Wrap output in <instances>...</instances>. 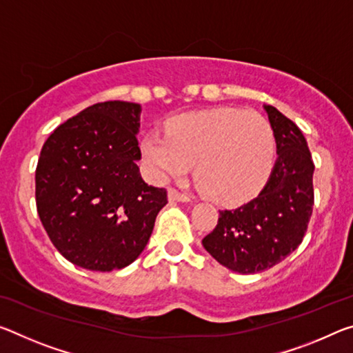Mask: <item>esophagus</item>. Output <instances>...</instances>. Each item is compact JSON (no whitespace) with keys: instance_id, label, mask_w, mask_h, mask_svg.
Masks as SVG:
<instances>
[{"instance_id":"1","label":"esophagus","mask_w":353,"mask_h":353,"mask_svg":"<svg viewBox=\"0 0 353 353\" xmlns=\"http://www.w3.org/2000/svg\"><path fill=\"white\" fill-rule=\"evenodd\" d=\"M168 199L172 201V203H174V201H176V203H188V201H190L187 194L179 193L177 190H174V188L168 190Z\"/></svg>"}]
</instances>
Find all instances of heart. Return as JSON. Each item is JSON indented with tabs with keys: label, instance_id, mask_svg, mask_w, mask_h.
<instances>
[{
	"label": "heart",
	"instance_id": "heart-1",
	"mask_svg": "<svg viewBox=\"0 0 353 353\" xmlns=\"http://www.w3.org/2000/svg\"><path fill=\"white\" fill-rule=\"evenodd\" d=\"M273 132L257 113L234 108L190 111L171 117L166 137L143 138L141 155L155 181L183 177L196 163L201 192L223 205L259 193L273 165Z\"/></svg>",
	"mask_w": 353,
	"mask_h": 353
}]
</instances>
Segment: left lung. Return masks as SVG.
Masks as SVG:
<instances>
[{"mask_svg":"<svg viewBox=\"0 0 353 353\" xmlns=\"http://www.w3.org/2000/svg\"><path fill=\"white\" fill-rule=\"evenodd\" d=\"M278 159L270 177L250 203L221 210L203 247L229 270L250 275L276 265L297 250L312 214L311 152L300 128L272 105H264Z\"/></svg>","mask_w":353,"mask_h":353,"instance_id":"left-lung-1","label":"left lung"}]
</instances>
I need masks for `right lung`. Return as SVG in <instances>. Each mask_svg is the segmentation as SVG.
<instances>
[{
  "label": "right lung",
  "instance_id": "add662e5",
  "mask_svg": "<svg viewBox=\"0 0 353 353\" xmlns=\"http://www.w3.org/2000/svg\"><path fill=\"white\" fill-rule=\"evenodd\" d=\"M141 105L96 103L48 137L36 170L37 214L56 250L86 270L111 272L143 253L166 190L137 165Z\"/></svg>",
  "mask_w": 353,
  "mask_h": 353
}]
</instances>
